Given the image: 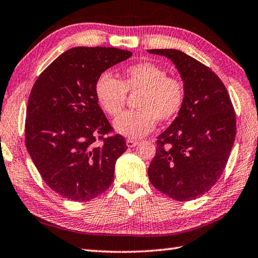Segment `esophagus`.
I'll list each match as a JSON object with an SVG mask.
<instances>
[{
    "mask_svg": "<svg viewBox=\"0 0 258 258\" xmlns=\"http://www.w3.org/2000/svg\"><path fill=\"white\" fill-rule=\"evenodd\" d=\"M139 144V141H135L132 139H128L126 140V145H127V148H134L135 145Z\"/></svg>",
    "mask_w": 258,
    "mask_h": 258,
    "instance_id": "1",
    "label": "esophagus"
}]
</instances>
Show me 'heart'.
<instances>
[{
    "instance_id": "1",
    "label": "heart",
    "mask_w": 258,
    "mask_h": 258,
    "mask_svg": "<svg viewBox=\"0 0 258 258\" xmlns=\"http://www.w3.org/2000/svg\"><path fill=\"white\" fill-rule=\"evenodd\" d=\"M140 94L132 112L115 119L116 132L130 139H141L152 132L159 122L174 118L184 103V86L169 77L163 68L152 62H139L126 67L119 79L108 73L95 83L97 102L106 113L116 117L123 112L127 94Z\"/></svg>"
}]
</instances>
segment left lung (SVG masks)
<instances>
[{"instance_id":"left-lung-1","label":"left lung","mask_w":258,"mask_h":258,"mask_svg":"<svg viewBox=\"0 0 258 258\" xmlns=\"http://www.w3.org/2000/svg\"><path fill=\"white\" fill-rule=\"evenodd\" d=\"M175 64L184 86V103L158 136L148 174L155 189L178 201L209 191L228 161L236 136V115L225 85L213 70L175 49H152Z\"/></svg>"}]
</instances>
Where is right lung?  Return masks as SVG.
I'll return each instance as SVG.
<instances>
[{"label":"right lung","instance_id":"add662e5","mask_svg":"<svg viewBox=\"0 0 258 258\" xmlns=\"http://www.w3.org/2000/svg\"><path fill=\"white\" fill-rule=\"evenodd\" d=\"M131 55L117 48H72L35 80L25 146L44 182L63 198L94 199L114 181L116 160L127 146L122 135H108L113 128L98 105L95 83Z\"/></svg>","mask_w":258,"mask_h":258}]
</instances>
